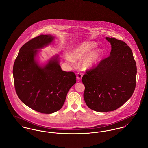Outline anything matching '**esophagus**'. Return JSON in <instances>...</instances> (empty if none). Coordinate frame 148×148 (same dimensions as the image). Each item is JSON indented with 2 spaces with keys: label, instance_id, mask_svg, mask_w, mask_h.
<instances>
[{
  "label": "esophagus",
  "instance_id": "34e87169",
  "mask_svg": "<svg viewBox=\"0 0 148 148\" xmlns=\"http://www.w3.org/2000/svg\"><path fill=\"white\" fill-rule=\"evenodd\" d=\"M83 76V74L82 73H81V72H78V73H77V79L79 80H80L82 79Z\"/></svg>",
  "mask_w": 148,
  "mask_h": 148
}]
</instances>
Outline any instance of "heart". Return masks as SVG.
Listing matches in <instances>:
<instances>
[{"instance_id":"obj_1","label":"heart","mask_w":148,"mask_h":148,"mask_svg":"<svg viewBox=\"0 0 148 148\" xmlns=\"http://www.w3.org/2000/svg\"><path fill=\"white\" fill-rule=\"evenodd\" d=\"M96 47V44L95 42H86L81 43L72 51L69 54L70 58H68V60L69 62H72V60H80ZM103 55V51L100 49L92 51L86 56V57H86L81 63V67L84 69L92 68L99 63Z\"/></svg>"}]
</instances>
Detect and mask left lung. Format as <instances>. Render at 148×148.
<instances>
[{"label": "left lung", "mask_w": 148, "mask_h": 148, "mask_svg": "<svg viewBox=\"0 0 148 148\" xmlns=\"http://www.w3.org/2000/svg\"><path fill=\"white\" fill-rule=\"evenodd\" d=\"M106 38L112 47L110 56L87 69L82 77L86 106L100 112L113 111L124 105L136 85L137 66L130 48L122 40Z\"/></svg>", "instance_id": "left-lung-1"}]
</instances>
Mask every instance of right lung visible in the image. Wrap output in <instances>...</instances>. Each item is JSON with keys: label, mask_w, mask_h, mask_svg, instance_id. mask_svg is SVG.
<instances>
[{"label": "right lung", "mask_w": 148, "mask_h": 148, "mask_svg": "<svg viewBox=\"0 0 148 148\" xmlns=\"http://www.w3.org/2000/svg\"><path fill=\"white\" fill-rule=\"evenodd\" d=\"M54 39L51 35H40L25 43L13 66L14 85L21 101L42 113H52L63 106L69 89L76 83L73 72L62 70L58 57L44 66L35 60L37 49Z\"/></svg>", "instance_id": "obj_1"}]
</instances>
